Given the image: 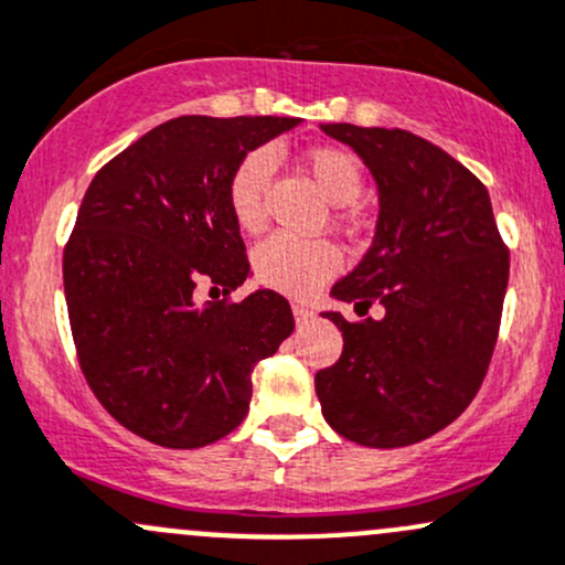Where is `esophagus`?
I'll return each mask as SVG.
<instances>
[{"mask_svg":"<svg viewBox=\"0 0 565 565\" xmlns=\"http://www.w3.org/2000/svg\"><path fill=\"white\" fill-rule=\"evenodd\" d=\"M292 311H295V322L298 324H308L313 319V311L308 306H295Z\"/></svg>","mask_w":565,"mask_h":565,"instance_id":"34e87169","label":"esophagus"}]
</instances>
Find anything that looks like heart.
<instances>
[{"label":"heart","mask_w":565,"mask_h":565,"mask_svg":"<svg viewBox=\"0 0 565 565\" xmlns=\"http://www.w3.org/2000/svg\"><path fill=\"white\" fill-rule=\"evenodd\" d=\"M306 170L328 203L352 205L362 194L365 175L358 159L343 148H311L306 153ZM276 159L267 148H254L235 164L227 183V203L235 224L246 233H257L265 224V194L270 186ZM347 222V213H338ZM341 267V254L328 241H298L289 235H273L254 252V270L267 287L292 298H306L322 287Z\"/></svg>","instance_id":"b5f03b06"}]
</instances>
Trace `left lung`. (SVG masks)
<instances>
[{"label": "left lung", "mask_w": 565, "mask_h": 565, "mask_svg": "<svg viewBox=\"0 0 565 565\" xmlns=\"http://www.w3.org/2000/svg\"><path fill=\"white\" fill-rule=\"evenodd\" d=\"M371 170L376 235L362 263L332 287L382 319L347 322L335 365L317 373L322 414L338 436L373 449L430 438L473 401L490 365L509 284L484 183L406 129L322 124Z\"/></svg>", "instance_id": "left-lung-1"}]
</instances>
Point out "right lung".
I'll return each instance as SVG.
<instances>
[{"label":"right lung","instance_id":"right-lung-1","mask_svg":"<svg viewBox=\"0 0 565 565\" xmlns=\"http://www.w3.org/2000/svg\"><path fill=\"white\" fill-rule=\"evenodd\" d=\"M278 116H178L113 157L88 183L64 246V298L81 371L135 436L198 449L248 414L252 371L292 335L289 302L248 278L227 183L248 151L298 127Z\"/></svg>","mask_w":565,"mask_h":565}]
</instances>
